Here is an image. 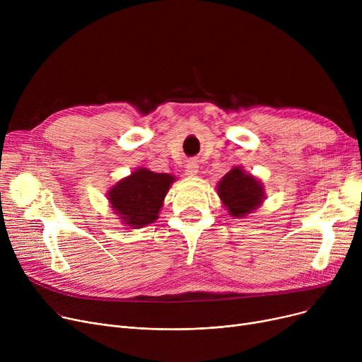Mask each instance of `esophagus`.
Returning a JSON list of instances; mask_svg holds the SVG:
<instances>
[{
	"instance_id": "1",
	"label": "esophagus",
	"mask_w": 362,
	"mask_h": 362,
	"mask_svg": "<svg viewBox=\"0 0 362 362\" xmlns=\"http://www.w3.org/2000/svg\"><path fill=\"white\" fill-rule=\"evenodd\" d=\"M198 171H199V165H198L197 161H189V163L186 164V175H187L189 177L197 176Z\"/></svg>"
}]
</instances>
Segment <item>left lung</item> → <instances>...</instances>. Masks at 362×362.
Here are the masks:
<instances>
[{"mask_svg":"<svg viewBox=\"0 0 362 362\" xmlns=\"http://www.w3.org/2000/svg\"><path fill=\"white\" fill-rule=\"evenodd\" d=\"M217 192L226 210L236 218L254 213L265 197L262 183L239 165L218 182Z\"/></svg>","mask_w":362,"mask_h":362,"instance_id":"obj_1","label":"left lung"}]
</instances>
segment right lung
<instances>
[{"instance_id":"1","label":"right lung","mask_w":362,"mask_h":362,"mask_svg":"<svg viewBox=\"0 0 362 362\" xmlns=\"http://www.w3.org/2000/svg\"><path fill=\"white\" fill-rule=\"evenodd\" d=\"M175 180L171 175L141 167L114 185L107 197L119 218L132 229H139L158 218L163 201Z\"/></svg>"}]
</instances>
